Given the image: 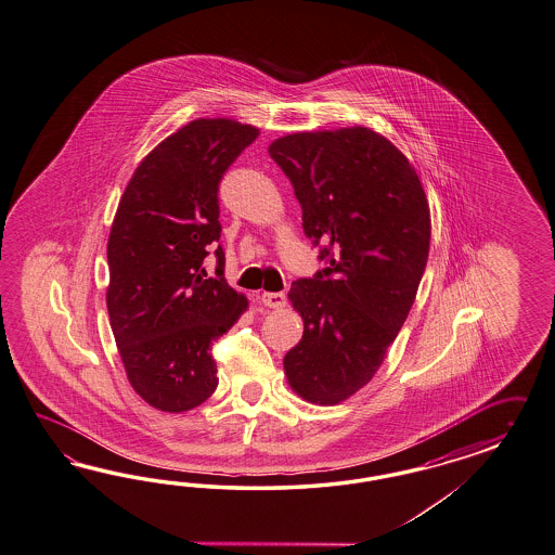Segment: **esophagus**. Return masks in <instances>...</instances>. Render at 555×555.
Wrapping results in <instances>:
<instances>
[{
  "instance_id": "1",
  "label": "esophagus",
  "mask_w": 555,
  "mask_h": 555,
  "mask_svg": "<svg viewBox=\"0 0 555 555\" xmlns=\"http://www.w3.org/2000/svg\"><path fill=\"white\" fill-rule=\"evenodd\" d=\"M260 300L269 309H281L286 305V295L285 293H262Z\"/></svg>"
}]
</instances>
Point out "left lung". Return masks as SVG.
Returning <instances> with one entry per match:
<instances>
[{
    "label": "left lung",
    "mask_w": 555,
    "mask_h": 555,
    "mask_svg": "<svg viewBox=\"0 0 555 555\" xmlns=\"http://www.w3.org/2000/svg\"><path fill=\"white\" fill-rule=\"evenodd\" d=\"M269 153L327 262L291 286L302 339L283 361L286 382L311 404H339L370 384L414 305L430 250L428 199L404 153L367 127L291 133Z\"/></svg>",
    "instance_id": "8db88e82"
}]
</instances>
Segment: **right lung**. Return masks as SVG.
<instances>
[{
  "mask_svg": "<svg viewBox=\"0 0 555 555\" xmlns=\"http://www.w3.org/2000/svg\"><path fill=\"white\" fill-rule=\"evenodd\" d=\"M258 133L234 119L190 120L143 157L120 195L106 242V309L131 388L162 412L210 398L211 341L248 309L224 279L218 183ZM210 249L214 275L203 264Z\"/></svg>",
  "mask_w": 555,
  "mask_h": 555,
  "instance_id": "add662e5",
  "label": "right lung"
}]
</instances>
